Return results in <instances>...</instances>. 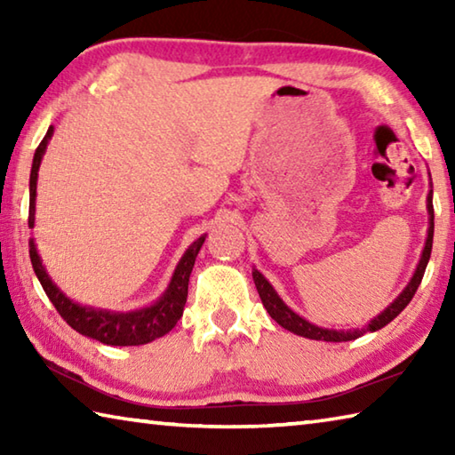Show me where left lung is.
Here are the masks:
<instances>
[{"label": "left lung", "mask_w": 455, "mask_h": 455, "mask_svg": "<svg viewBox=\"0 0 455 455\" xmlns=\"http://www.w3.org/2000/svg\"><path fill=\"white\" fill-rule=\"evenodd\" d=\"M427 211L431 214L429 219V233H427V241H426V249H423V255L421 260L418 265V271H415L411 283L407 284L405 291L399 295L394 303H391L387 309H385L379 317H375L371 323H369L367 329H361V331H333V329H323L317 325H311L309 321H305L303 317H299L297 313H292L287 305H284L279 295H276L275 289L268 284V281L265 279L263 275L259 271L252 273V279H255L257 284V291H259V297L260 301H263L267 313L271 315V317L279 323L281 327L292 331L295 335H301L307 339H317V341H333V343H341V341H351V339H357L361 337V333H365V331H377L387 325V323L394 321L399 313H402L410 301L415 295V291L421 284L423 279V273H426V267H427V260L431 255V244H434V203H431V192L427 196Z\"/></svg>", "instance_id": "left-lung-1"}]
</instances>
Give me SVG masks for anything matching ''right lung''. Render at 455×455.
<instances>
[{
	"label": "right lung",
	"instance_id": "right-lung-1",
	"mask_svg": "<svg viewBox=\"0 0 455 455\" xmlns=\"http://www.w3.org/2000/svg\"><path fill=\"white\" fill-rule=\"evenodd\" d=\"M52 132L53 128L50 126L48 134L44 136V140L36 148L32 172H29V217H28L29 228L34 227L37 171H40L44 150L45 146H48ZM203 243H204V236L196 238V241L190 244V249L184 252V257L180 259L179 267H176L174 276L171 284H168L164 297L160 299L156 305L148 307V309L134 311V313L96 311V309H88V307H80L72 303L70 299H68L64 292H61L56 284L50 281V276L45 273L40 257H37L34 241H29V259H32V267L37 275V279L42 283L45 295H48L52 305L56 307V311L61 315V319H64L68 325H70L74 331H78L80 335L96 339L100 343L126 347V345L150 343L154 339L166 335L168 331L179 323V319L182 317L184 305H187L188 279H190L192 267H195V260Z\"/></svg>",
	"mask_w": 455,
	"mask_h": 455
}]
</instances>
